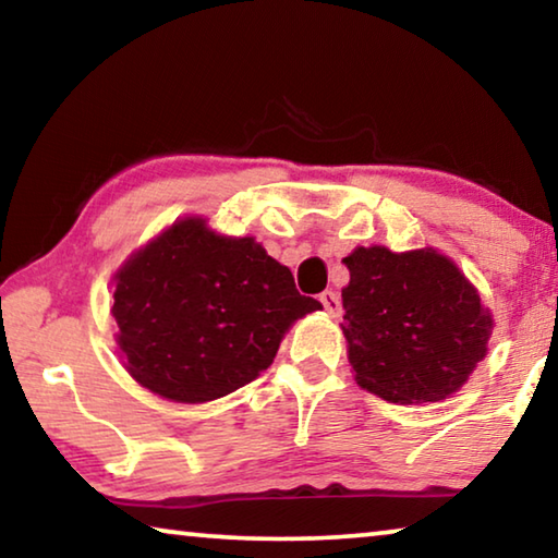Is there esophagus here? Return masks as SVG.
Here are the masks:
<instances>
[{
  "mask_svg": "<svg viewBox=\"0 0 558 558\" xmlns=\"http://www.w3.org/2000/svg\"><path fill=\"white\" fill-rule=\"evenodd\" d=\"M320 303H323L327 315L335 317L340 313V295L335 293V290H325V293H320Z\"/></svg>",
  "mask_w": 558,
  "mask_h": 558,
  "instance_id": "1",
  "label": "esophagus"
}]
</instances>
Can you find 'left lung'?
<instances>
[{
  "mask_svg": "<svg viewBox=\"0 0 558 558\" xmlns=\"http://www.w3.org/2000/svg\"><path fill=\"white\" fill-rule=\"evenodd\" d=\"M342 332L355 379L397 404L439 402L486 355L492 313L457 265L432 247H355L342 258Z\"/></svg>",
  "mask_w": 558,
  "mask_h": 558,
  "instance_id": "left-lung-1",
  "label": "left lung"
}]
</instances>
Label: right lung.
Listing matches in <instances>:
<instances>
[{
	"label": "right lung",
	"instance_id": "add662e5",
	"mask_svg": "<svg viewBox=\"0 0 558 558\" xmlns=\"http://www.w3.org/2000/svg\"><path fill=\"white\" fill-rule=\"evenodd\" d=\"M255 238L185 218L117 272L111 313L123 365L173 402H210L270 367L298 317L320 311Z\"/></svg>",
	"mask_w": 558,
	"mask_h": 558
}]
</instances>
